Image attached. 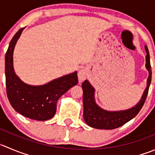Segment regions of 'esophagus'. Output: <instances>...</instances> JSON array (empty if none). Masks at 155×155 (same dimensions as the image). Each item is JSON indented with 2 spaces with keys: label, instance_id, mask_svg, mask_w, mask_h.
<instances>
[{
  "label": "esophagus",
  "instance_id": "1",
  "mask_svg": "<svg viewBox=\"0 0 155 155\" xmlns=\"http://www.w3.org/2000/svg\"><path fill=\"white\" fill-rule=\"evenodd\" d=\"M88 71L86 70H81L78 73V77H79V80L80 82L85 80L87 77H88Z\"/></svg>",
  "mask_w": 155,
  "mask_h": 155
}]
</instances>
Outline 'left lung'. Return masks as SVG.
<instances>
[{
    "mask_svg": "<svg viewBox=\"0 0 155 155\" xmlns=\"http://www.w3.org/2000/svg\"><path fill=\"white\" fill-rule=\"evenodd\" d=\"M145 51L147 53L145 67L149 72V76L147 81V87L140 101L133 107L126 110L114 111V112L104 110L99 107L94 102V88L87 80H85L82 82V88L83 90L82 101H83L84 106L83 117L85 123L89 127L95 129H100V130H114L127 124L139 114L146 100L150 84L151 82V67L150 64L149 52L147 46H145Z\"/></svg>",
    "mask_w": 155,
    "mask_h": 155,
    "instance_id": "1",
    "label": "left lung"
}]
</instances>
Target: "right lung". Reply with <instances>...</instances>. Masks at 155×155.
<instances>
[{"label": "right lung", "mask_w": 155, "mask_h": 155, "mask_svg": "<svg viewBox=\"0 0 155 155\" xmlns=\"http://www.w3.org/2000/svg\"><path fill=\"white\" fill-rule=\"evenodd\" d=\"M23 29L21 28L13 36L5 55L7 95L11 106L19 114L35 120H47L54 116L58 99L78 83L77 72L39 86L22 82L13 70V52Z\"/></svg>", "instance_id": "add662e5"}]
</instances>
